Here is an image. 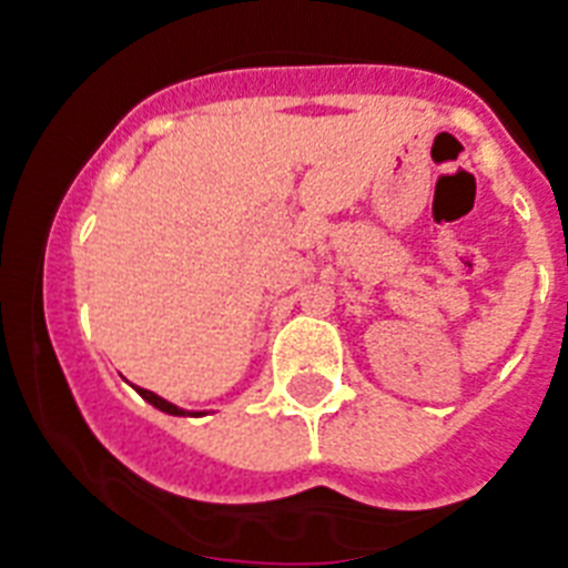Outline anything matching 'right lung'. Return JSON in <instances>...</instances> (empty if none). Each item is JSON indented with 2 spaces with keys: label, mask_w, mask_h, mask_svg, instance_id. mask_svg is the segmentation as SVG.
I'll use <instances>...</instances> for the list:
<instances>
[{
  "label": "right lung",
  "mask_w": 568,
  "mask_h": 568,
  "mask_svg": "<svg viewBox=\"0 0 568 568\" xmlns=\"http://www.w3.org/2000/svg\"><path fill=\"white\" fill-rule=\"evenodd\" d=\"M135 389H138V395H141V398H144V402H150V404H152V407L164 409V413H170V416H184V409L175 407V404H170V402H164V398H161V395L150 393V389H141V387H135ZM195 416H199V413H195Z\"/></svg>",
  "instance_id": "add662e5"
}]
</instances>
